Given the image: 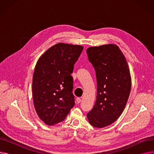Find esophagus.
I'll return each mask as SVG.
<instances>
[{
    "instance_id": "obj_1",
    "label": "esophagus",
    "mask_w": 154,
    "mask_h": 154,
    "mask_svg": "<svg viewBox=\"0 0 154 154\" xmlns=\"http://www.w3.org/2000/svg\"><path fill=\"white\" fill-rule=\"evenodd\" d=\"M76 101H77V103H79L80 102H81V98H80V97H77V98L76 99Z\"/></svg>"
}]
</instances>
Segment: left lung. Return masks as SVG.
Wrapping results in <instances>:
<instances>
[{
  "mask_svg": "<svg viewBox=\"0 0 154 154\" xmlns=\"http://www.w3.org/2000/svg\"><path fill=\"white\" fill-rule=\"evenodd\" d=\"M97 78V97L93 109L87 113L94 127L108 126L120 116L131 88V77L125 57L114 44L92 47L87 49Z\"/></svg>",
  "mask_w": 154,
  "mask_h": 154,
  "instance_id": "1",
  "label": "left lung"
}]
</instances>
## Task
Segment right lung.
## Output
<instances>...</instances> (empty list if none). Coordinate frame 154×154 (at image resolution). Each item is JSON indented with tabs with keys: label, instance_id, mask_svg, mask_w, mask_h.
I'll return each instance as SVG.
<instances>
[{
	"label": "right lung",
	"instance_id": "1",
	"mask_svg": "<svg viewBox=\"0 0 154 154\" xmlns=\"http://www.w3.org/2000/svg\"><path fill=\"white\" fill-rule=\"evenodd\" d=\"M83 48L59 43L48 48L36 63L32 80L34 104L47 125L62 122L74 106L71 74Z\"/></svg>",
	"mask_w": 154,
	"mask_h": 154
}]
</instances>
